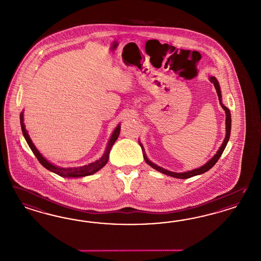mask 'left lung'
<instances>
[{"label":"left lung","mask_w":261,"mask_h":261,"mask_svg":"<svg viewBox=\"0 0 261 261\" xmlns=\"http://www.w3.org/2000/svg\"><path fill=\"white\" fill-rule=\"evenodd\" d=\"M211 83L214 84V86H215V89H216V92H217V95H218L219 101L221 102V107L223 108V110H225V112H226V137H225V140H224V142L222 144V146L220 147V149H219L218 151L216 152V154L206 164H204L203 166L202 167H200V168L195 169V170H192V171H188V172H185V173H175V172H171V171H168V170H166V169L161 168L160 166H158V165H155L154 163H152L151 161L148 160V158L146 156V154L144 153V159L146 160V163L147 164H149L150 166H151V168L155 169L156 171H159L160 173H162V174H164V175H167V176H170V177H177V178H189V177H194V176H197V175H200V174H202V173H205L206 171H208L210 169L212 168L215 164H216V162L218 161L219 159H220V156L222 155V153H223V151L225 150V148H226V146H227V142H228V139H229V135H230V128H231V118H230V111L229 110L226 108L223 103H222V100H221V98H222V96H221V91H220V86H219L218 82H217V80H216V77L215 76H211ZM141 145V144H140ZM141 147H142V145H141ZM142 149H143V147H142ZM144 151V149H143Z\"/></svg>","instance_id":"obj_1"}]
</instances>
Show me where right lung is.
<instances>
[{
	"instance_id": "add662e5",
	"label": "right lung",
	"mask_w": 261,
	"mask_h": 261,
	"mask_svg": "<svg viewBox=\"0 0 261 261\" xmlns=\"http://www.w3.org/2000/svg\"><path fill=\"white\" fill-rule=\"evenodd\" d=\"M20 121H21L22 133H23V135H24L25 141H27L28 145L30 146L31 150L34 152V155L36 156V159L42 164V166H44L47 170H49L50 172H54V173L58 174L59 176H61V177H79L90 176V175H92L94 173H96L97 171H99L100 169L102 168V167L108 163L110 149H111L112 145L115 143V141L117 140L118 136L120 135V126H118L117 127L114 129L112 135H111L110 142H109V145H108V147H107V150H106L103 155L101 156L100 160H96L95 162H92V163H90V164H88V165H84V166H82V167H75V168H59V167H57V166L53 165L48 160H45L42 155H41V153L37 151V149L35 148V146H34L33 142H32L30 136H29L27 130H25V125H24V123H23V112L20 114Z\"/></svg>"
}]
</instances>
